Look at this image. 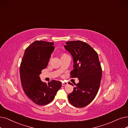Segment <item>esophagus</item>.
I'll list each match as a JSON object with an SVG mask.
<instances>
[{
  "label": "esophagus",
  "mask_w": 128,
  "mask_h": 128,
  "mask_svg": "<svg viewBox=\"0 0 128 128\" xmlns=\"http://www.w3.org/2000/svg\"><path fill=\"white\" fill-rule=\"evenodd\" d=\"M67 84H68V83H67V82H62V86H66Z\"/></svg>",
  "instance_id": "esophagus-1"
}]
</instances>
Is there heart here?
<instances>
[{
	"instance_id": "b5f03b06",
	"label": "heart",
	"mask_w": 128,
	"mask_h": 128,
	"mask_svg": "<svg viewBox=\"0 0 128 128\" xmlns=\"http://www.w3.org/2000/svg\"><path fill=\"white\" fill-rule=\"evenodd\" d=\"M65 55H67V54H61V57H63V56H65Z\"/></svg>"
}]
</instances>
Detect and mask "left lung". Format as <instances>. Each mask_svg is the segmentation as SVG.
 <instances>
[{
	"label": "left lung",
	"mask_w": 128,
	"mask_h": 128,
	"mask_svg": "<svg viewBox=\"0 0 128 128\" xmlns=\"http://www.w3.org/2000/svg\"><path fill=\"white\" fill-rule=\"evenodd\" d=\"M64 48L72 55L74 69L71 78H77L73 91L68 94L69 102L76 108H82L90 104L98 93L102 77V68L98 55L90 46L81 41L66 43ZM70 84H72L69 82Z\"/></svg>",
	"instance_id": "1"
}]
</instances>
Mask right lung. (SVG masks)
<instances>
[{
    "label": "right lung",
    "instance_id": "1",
    "mask_svg": "<svg viewBox=\"0 0 128 128\" xmlns=\"http://www.w3.org/2000/svg\"><path fill=\"white\" fill-rule=\"evenodd\" d=\"M54 42L37 40L26 49L20 66V76L25 94L39 106L52 102L61 87L60 81L52 80L48 84L39 77L42 69L48 65L54 49Z\"/></svg>",
    "mask_w": 128,
    "mask_h": 128
}]
</instances>
